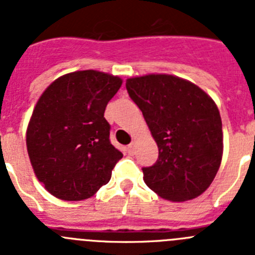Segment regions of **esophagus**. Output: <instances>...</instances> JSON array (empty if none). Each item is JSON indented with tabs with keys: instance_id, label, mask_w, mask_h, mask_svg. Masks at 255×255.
<instances>
[{
	"instance_id": "34e87169",
	"label": "esophagus",
	"mask_w": 255,
	"mask_h": 255,
	"mask_svg": "<svg viewBox=\"0 0 255 255\" xmlns=\"http://www.w3.org/2000/svg\"><path fill=\"white\" fill-rule=\"evenodd\" d=\"M128 152H129V154H134V152H135V143H134V141H131V143L128 145Z\"/></svg>"
}]
</instances>
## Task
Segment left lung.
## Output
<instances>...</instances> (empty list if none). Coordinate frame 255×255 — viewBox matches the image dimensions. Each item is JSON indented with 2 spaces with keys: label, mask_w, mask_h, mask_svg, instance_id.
<instances>
[{
  "label": "left lung",
  "mask_w": 255,
  "mask_h": 255,
  "mask_svg": "<svg viewBox=\"0 0 255 255\" xmlns=\"http://www.w3.org/2000/svg\"><path fill=\"white\" fill-rule=\"evenodd\" d=\"M158 147V158L143 167L144 181L159 197L185 202L199 197L222 159V121L216 103L193 83L152 74L126 80Z\"/></svg>",
  "instance_id": "obj_1"
}]
</instances>
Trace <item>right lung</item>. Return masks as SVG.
<instances>
[{
    "mask_svg": "<svg viewBox=\"0 0 255 255\" xmlns=\"http://www.w3.org/2000/svg\"><path fill=\"white\" fill-rule=\"evenodd\" d=\"M121 84L117 76L84 70L61 76L40 96L26 148L35 176L56 198L87 199L111 179L123 153L110 141L105 110Z\"/></svg>",
    "mask_w": 255,
    "mask_h": 255,
    "instance_id": "right-lung-1",
    "label": "right lung"
}]
</instances>
